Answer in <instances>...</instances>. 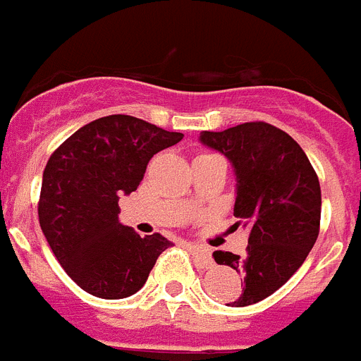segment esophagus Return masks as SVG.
Segmentation results:
<instances>
[{"instance_id":"obj_1","label":"esophagus","mask_w":361,"mask_h":361,"mask_svg":"<svg viewBox=\"0 0 361 361\" xmlns=\"http://www.w3.org/2000/svg\"><path fill=\"white\" fill-rule=\"evenodd\" d=\"M190 247V253L198 259V262L202 266H205V268H209V266H213V259H211V251L207 250L205 246H200V244H189Z\"/></svg>"}]
</instances>
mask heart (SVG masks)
Wrapping results in <instances>:
<instances>
[{
	"instance_id": "b5f03b06",
	"label": "heart",
	"mask_w": 361,
	"mask_h": 361,
	"mask_svg": "<svg viewBox=\"0 0 361 361\" xmlns=\"http://www.w3.org/2000/svg\"><path fill=\"white\" fill-rule=\"evenodd\" d=\"M204 156H213V154H200L198 157H204Z\"/></svg>"
}]
</instances>
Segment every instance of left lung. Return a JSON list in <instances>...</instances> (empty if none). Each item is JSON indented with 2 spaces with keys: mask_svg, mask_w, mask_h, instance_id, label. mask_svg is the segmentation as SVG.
Returning a JSON list of instances; mask_svg holds the SVG:
<instances>
[{
  "mask_svg": "<svg viewBox=\"0 0 361 361\" xmlns=\"http://www.w3.org/2000/svg\"><path fill=\"white\" fill-rule=\"evenodd\" d=\"M200 141L231 161L237 174L235 226L250 231L244 255L214 251L216 264L244 277L233 307H247L277 292L292 277L319 235L321 187L298 141L274 124L255 121Z\"/></svg>",
  "mask_w": 361,
  "mask_h": 361,
  "instance_id": "left-lung-1",
  "label": "left lung"
}]
</instances>
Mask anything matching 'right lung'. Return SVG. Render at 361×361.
I'll use <instances>...</instances> for the list:
<instances>
[{
	"label": "right lung",
	"instance_id": "1",
	"mask_svg": "<svg viewBox=\"0 0 361 361\" xmlns=\"http://www.w3.org/2000/svg\"><path fill=\"white\" fill-rule=\"evenodd\" d=\"M183 134L132 115H108L78 128L45 165L38 220L66 274L101 299H124L147 283L169 246L119 222V196L139 187L148 161Z\"/></svg>",
	"mask_w": 361,
	"mask_h": 361
}]
</instances>
